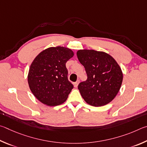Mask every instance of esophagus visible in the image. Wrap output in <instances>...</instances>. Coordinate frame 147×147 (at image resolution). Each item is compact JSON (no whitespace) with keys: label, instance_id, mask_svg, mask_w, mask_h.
Returning <instances> with one entry per match:
<instances>
[{"label":"esophagus","instance_id":"34e87169","mask_svg":"<svg viewBox=\"0 0 147 147\" xmlns=\"http://www.w3.org/2000/svg\"><path fill=\"white\" fill-rule=\"evenodd\" d=\"M79 81L78 80V81H77L76 82H75V83H74V86L76 87V88H77V87H78V84H79Z\"/></svg>","mask_w":147,"mask_h":147}]
</instances>
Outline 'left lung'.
Segmentation results:
<instances>
[{"label": "left lung", "instance_id": "1", "mask_svg": "<svg viewBox=\"0 0 147 147\" xmlns=\"http://www.w3.org/2000/svg\"><path fill=\"white\" fill-rule=\"evenodd\" d=\"M77 56L88 77L86 81L78 85L84 101L94 107H101L111 102L119 92L123 81L119 64L103 51L80 50Z\"/></svg>", "mask_w": 147, "mask_h": 147}]
</instances>
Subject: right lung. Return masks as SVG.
Masks as SVG:
<instances>
[{
	"instance_id": "obj_1",
	"label": "right lung",
	"mask_w": 147,
	"mask_h": 147,
	"mask_svg": "<svg viewBox=\"0 0 147 147\" xmlns=\"http://www.w3.org/2000/svg\"><path fill=\"white\" fill-rule=\"evenodd\" d=\"M73 51L63 46L50 47L38 54L31 64L28 82L42 103L55 107L66 101L74 86L68 79L66 63Z\"/></svg>"
}]
</instances>
